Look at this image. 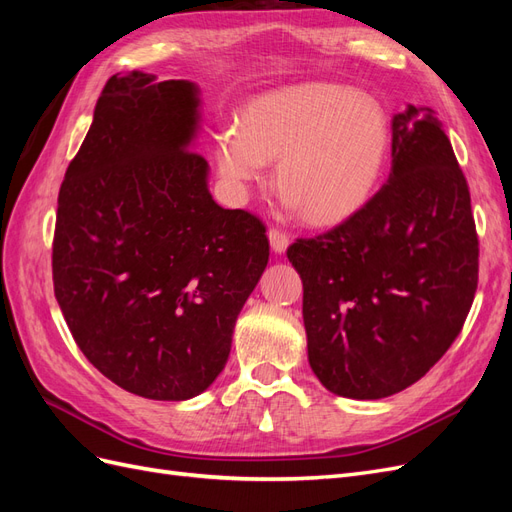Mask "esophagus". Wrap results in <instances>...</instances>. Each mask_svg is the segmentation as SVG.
Instances as JSON below:
<instances>
[{
	"instance_id": "obj_1",
	"label": "esophagus",
	"mask_w": 512,
	"mask_h": 512,
	"mask_svg": "<svg viewBox=\"0 0 512 512\" xmlns=\"http://www.w3.org/2000/svg\"><path fill=\"white\" fill-rule=\"evenodd\" d=\"M269 243H271V250L275 254H284L288 243H290V237L286 235V232H282L280 228H271L269 230Z\"/></svg>"
}]
</instances>
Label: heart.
<instances>
[{
	"instance_id": "1",
	"label": "heart",
	"mask_w": 512,
	"mask_h": 512,
	"mask_svg": "<svg viewBox=\"0 0 512 512\" xmlns=\"http://www.w3.org/2000/svg\"><path fill=\"white\" fill-rule=\"evenodd\" d=\"M391 145L380 102L335 83L273 89L215 136L224 179L260 181L277 162V188L312 224L344 222L374 194Z\"/></svg>"
}]
</instances>
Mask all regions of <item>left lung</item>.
I'll return each mask as SVG.
<instances>
[{"label":"left lung","mask_w":512,"mask_h":512,"mask_svg":"<svg viewBox=\"0 0 512 512\" xmlns=\"http://www.w3.org/2000/svg\"><path fill=\"white\" fill-rule=\"evenodd\" d=\"M391 173L352 218L297 239L307 359L335 395L408 389L451 348L474 301L478 237L451 141L429 106L391 123Z\"/></svg>","instance_id":"obj_1"}]
</instances>
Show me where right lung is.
<instances>
[{
  "instance_id": "add662e5",
  "label": "right lung",
  "mask_w": 512,
  "mask_h": 512,
  "mask_svg": "<svg viewBox=\"0 0 512 512\" xmlns=\"http://www.w3.org/2000/svg\"><path fill=\"white\" fill-rule=\"evenodd\" d=\"M198 87L115 74L57 198L53 286L76 346L128 393L183 401L224 369L269 262L265 224L215 203L190 145Z\"/></svg>"
}]
</instances>
